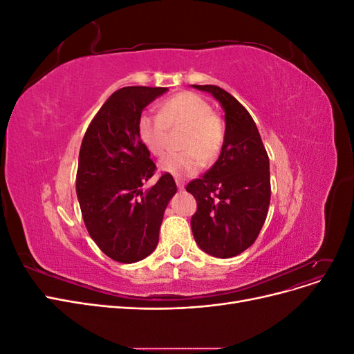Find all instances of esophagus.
I'll return each instance as SVG.
<instances>
[{
  "mask_svg": "<svg viewBox=\"0 0 354 354\" xmlns=\"http://www.w3.org/2000/svg\"><path fill=\"white\" fill-rule=\"evenodd\" d=\"M176 183H177V187H178L180 190H185V181H183V180L177 178V180H176Z\"/></svg>",
  "mask_w": 354,
  "mask_h": 354,
  "instance_id": "obj_1",
  "label": "esophagus"
}]
</instances>
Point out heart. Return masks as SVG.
Here are the masks:
<instances>
[{"mask_svg":"<svg viewBox=\"0 0 354 354\" xmlns=\"http://www.w3.org/2000/svg\"><path fill=\"white\" fill-rule=\"evenodd\" d=\"M185 127L181 146L186 151L167 153L159 169L174 177L194 176L207 160L216 158L224 143V125L212 113L208 102L195 93L183 91L160 103L159 115L145 112L137 121L142 143L153 155L164 153L168 128Z\"/></svg>","mask_w":354,"mask_h":354,"instance_id":"obj_1","label":"heart"}]
</instances>
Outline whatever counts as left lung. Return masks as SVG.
Wrapping results in <instances>:
<instances>
[{
	"instance_id": "obj_1",
	"label": "left lung",
	"mask_w": 354,
	"mask_h": 354,
	"mask_svg": "<svg viewBox=\"0 0 354 354\" xmlns=\"http://www.w3.org/2000/svg\"><path fill=\"white\" fill-rule=\"evenodd\" d=\"M209 93L224 111V143L217 162L186 190L198 209L190 226L199 248L217 259L243 252L259 236L270 203V164L252 116L217 85H192Z\"/></svg>"
}]
</instances>
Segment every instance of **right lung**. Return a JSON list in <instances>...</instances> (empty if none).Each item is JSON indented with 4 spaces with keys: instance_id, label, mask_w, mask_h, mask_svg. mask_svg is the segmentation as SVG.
<instances>
[{
    "instance_id": "right-lung-1",
    "label": "right lung",
    "mask_w": 354,
    "mask_h": 354,
    "mask_svg": "<svg viewBox=\"0 0 354 354\" xmlns=\"http://www.w3.org/2000/svg\"><path fill=\"white\" fill-rule=\"evenodd\" d=\"M165 87H124L115 91L94 116L82 138L77 196L91 239L118 263L151 255L168 202L177 186L171 174L143 192L155 173L151 152L137 133L143 109Z\"/></svg>"
}]
</instances>
